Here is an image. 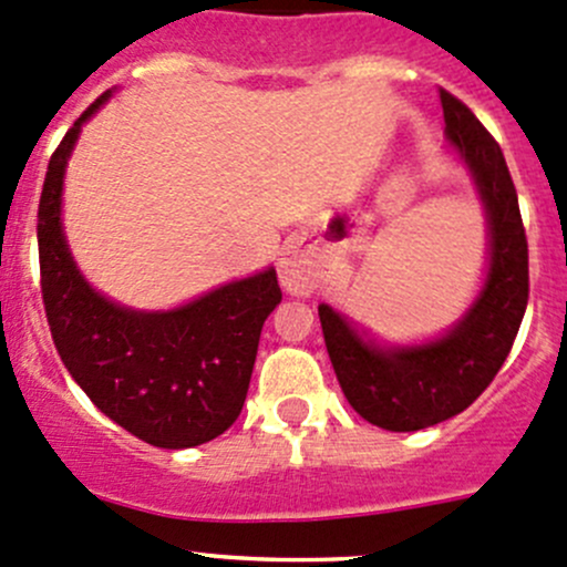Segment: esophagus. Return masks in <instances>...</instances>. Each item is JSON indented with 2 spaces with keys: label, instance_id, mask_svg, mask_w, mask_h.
I'll return each mask as SVG.
<instances>
[{
  "label": "esophagus",
  "instance_id": "esophagus-1",
  "mask_svg": "<svg viewBox=\"0 0 567 567\" xmlns=\"http://www.w3.org/2000/svg\"><path fill=\"white\" fill-rule=\"evenodd\" d=\"M278 276H281L284 289L289 291V295L302 297L317 286L319 267L302 248H286L281 256V265H278Z\"/></svg>",
  "mask_w": 567,
  "mask_h": 567
}]
</instances>
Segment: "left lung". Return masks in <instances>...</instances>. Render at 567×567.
<instances>
[{
	"label": "left lung",
	"instance_id": "8db88e82",
	"mask_svg": "<svg viewBox=\"0 0 567 567\" xmlns=\"http://www.w3.org/2000/svg\"><path fill=\"white\" fill-rule=\"evenodd\" d=\"M447 142L461 153L488 220V272L466 317L423 347L379 349L319 306L327 354L352 410L388 431H420L464 412L511 352L529 300V254L505 155L475 114L440 90Z\"/></svg>",
	"mask_w": 567,
	"mask_h": 567
}]
</instances>
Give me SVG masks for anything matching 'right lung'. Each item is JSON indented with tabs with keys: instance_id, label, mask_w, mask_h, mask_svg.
Returning <instances> with one entry per match:
<instances>
[{
	"instance_id": "right-lung-1",
	"label": "right lung",
	"mask_w": 567,
	"mask_h": 567,
	"mask_svg": "<svg viewBox=\"0 0 567 567\" xmlns=\"http://www.w3.org/2000/svg\"><path fill=\"white\" fill-rule=\"evenodd\" d=\"M109 95L73 122L45 172L38 207L45 319L70 377L106 417L155 447L204 445L240 417L261 324L281 302V286L270 267L174 311L144 313L81 278L60 224L62 177L81 125Z\"/></svg>"
}]
</instances>
